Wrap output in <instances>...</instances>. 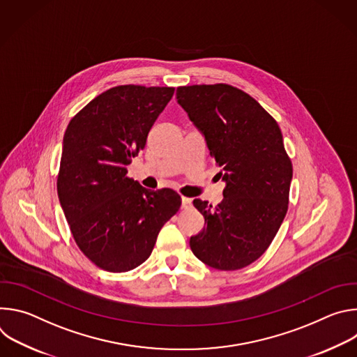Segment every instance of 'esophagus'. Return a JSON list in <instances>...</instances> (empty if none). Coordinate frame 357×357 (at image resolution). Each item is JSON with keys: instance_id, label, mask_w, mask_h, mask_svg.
Here are the masks:
<instances>
[{"instance_id": "1", "label": "esophagus", "mask_w": 357, "mask_h": 357, "mask_svg": "<svg viewBox=\"0 0 357 357\" xmlns=\"http://www.w3.org/2000/svg\"><path fill=\"white\" fill-rule=\"evenodd\" d=\"M181 200H182V209H188V208L192 206V199H190V197L182 196Z\"/></svg>"}]
</instances>
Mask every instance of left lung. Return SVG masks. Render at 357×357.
<instances>
[{
  "instance_id": "left-lung-1",
  "label": "left lung",
  "mask_w": 357,
  "mask_h": 357,
  "mask_svg": "<svg viewBox=\"0 0 357 357\" xmlns=\"http://www.w3.org/2000/svg\"><path fill=\"white\" fill-rule=\"evenodd\" d=\"M176 98L226 182L218 206L193 200L206 226L190 237V248L212 268H244L263 256L288 211L292 164L281 130L259 101L230 84L181 86Z\"/></svg>"
}]
</instances>
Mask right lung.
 Returning <instances> with one entry per match:
<instances>
[{
	"mask_svg": "<svg viewBox=\"0 0 357 357\" xmlns=\"http://www.w3.org/2000/svg\"><path fill=\"white\" fill-rule=\"evenodd\" d=\"M174 87L124 84L93 98L69 123L58 196L84 256L101 270L126 273L152 252L181 196L149 190L127 176V165L174 96Z\"/></svg>",
	"mask_w": 357,
	"mask_h": 357,
	"instance_id": "right-lung-1",
	"label": "right lung"
}]
</instances>
